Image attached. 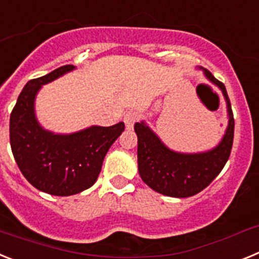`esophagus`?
<instances>
[{
    "label": "esophagus",
    "mask_w": 259,
    "mask_h": 259,
    "mask_svg": "<svg viewBox=\"0 0 259 259\" xmlns=\"http://www.w3.org/2000/svg\"><path fill=\"white\" fill-rule=\"evenodd\" d=\"M137 119H139V114H137L136 111H127V113L124 114L123 120H124L125 123V127H127L128 130H131V128H134L135 123L137 122Z\"/></svg>",
    "instance_id": "1"
}]
</instances>
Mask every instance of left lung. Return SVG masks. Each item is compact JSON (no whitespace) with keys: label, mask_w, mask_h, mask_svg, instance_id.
Masks as SVG:
<instances>
[{"label":"left lung","mask_w":259,"mask_h":259,"mask_svg":"<svg viewBox=\"0 0 259 259\" xmlns=\"http://www.w3.org/2000/svg\"><path fill=\"white\" fill-rule=\"evenodd\" d=\"M203 71L207 79L222 89L227 101L230 120L226 135L217 148L200 154H180L166 148L144 122L135 124L141 179L153 191L164 196L184 198L197 194L219 175L230 158L235 132L230 98L224 84L215 79L209 70Z\"/></svg>","instance_id":"obj_1"}]
</instances>
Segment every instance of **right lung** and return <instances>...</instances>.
Returning a JSON list of instances; mask_svg holds the SVG:
<instances>
[{
  "label": "right lung",
  "mask_w": 259,
  "mask_h": 259,
  "mask_svg": "<svg viewBox=\"0 0 259 259\" xmlns=\"http://www.w3.org/2000/svg\"><path fill=\"white\" fill-rule=\"evenodd\" d=\"M66 65L45 76L29 80L10 115V145L23 176L38 191L71 196L91 188L101 172L110 146L124 131V123L93 125L71 135H54L41 128L35 116L36 93L68 71Z\"/></svg>",
  "instance_id": "obj_1"
}]
</instances>
